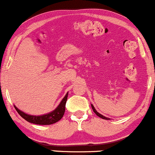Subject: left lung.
<instances>
[{
    "mask_svg": "<svg viewBox=\"0 0 155 155\" xmlns=\"http://www.w3.org/2000/svg\"><path fill=\"white\" fill-rule=\"evenodd\" d=\"M91 106H92V110H93V111L95 112V113L96 114V115H97V116H98L99 117H101V118L104 119V120H111V119H110V118H108V117H105V116H104V115L101 114L100 113H98V112H97V111H96V109H95V107H94V106H93V105L91 104Z\"/></svg>",
    "mask_w": 155,
    "mask_h": 155,
    "instance_id": "left-lung-1",
    "label": "left lung"
}]
</instances>
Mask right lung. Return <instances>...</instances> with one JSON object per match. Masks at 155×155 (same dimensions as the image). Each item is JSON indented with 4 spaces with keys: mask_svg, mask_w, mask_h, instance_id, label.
<instances>
[{
    "mask_svg": "<svg viewBox=\"0 0 155 155\" xmlns=\"http://www.w3.org/2000/svg\"><path fill=\"white\" fill-rule=\"evenodd\" d=\"M68 95V92H67L66 95L63 97V100L58 105V107L53 110L52 111L49 112V113L45 114L43 115H31L25 113L21 110H19L18 108L16 107L15 105V109L18 112V114L25 119L28 122H31V123L35 124H41V125H47V124H51L56 123L57 122L61 120L62 117H63L64 113H65V104H66Z\"/></svg>",
    "mask_w": 155,
    "mask_h": 155,
    "instance_id": "1",
    "label": "right lung"
}]
</instances>
